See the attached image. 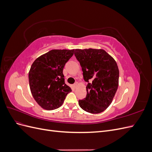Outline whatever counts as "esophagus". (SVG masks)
I'll list each match as a JSON object with an SVG mask.
<instances>
[{
	"mask_svg": "<svg viewBox=\"0 0 152 152\" xmlns=\"http://www.w3.org/2000/svg\"><path fill=\"white\" fill-rule=\"evenodd\" d=\"M78 86H79V83H78V82H75V83L74 84H73V87H75V88H76V87Z\"/></svg>",
	"mask_w": 152,
	"mask_h": 152,
	"instance_id": "1",
	"label": "esophagus"
}]
</instances>
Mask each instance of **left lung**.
<instances>
[{"instance_id":"obj_1","label":"left lung","mask_w":152,"mask_h":152,"mask_svg":"<svg viewBox=\"0 0 152 152\" xmlns=\"http://www.w3.org/2000/svg\"><path fill=\"white\" fill-rule=\"evenodd\" d=\"M75 56L88 82L87 95L79 104L84 111L99 113L112 102L118 86L119 70L115 59L103 49L75 50Z\"/></svg>"}]
</instances>
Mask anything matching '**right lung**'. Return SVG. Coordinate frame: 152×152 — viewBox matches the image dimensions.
<instances>
[{"label": "right lung", "mask_w": 152, "mask_h": 152, "mask_svg": "<svg viewBox=\"0 0 152 152\" xmlns=\"http://www.w3.org/2000/svg\"><path fill=\"white\" fill-rule=\"evenodd\" d=\"M74 49H53L37 58L28 73L32 96L41 107L53 110L60 107L72 89L65 82L63 73Z\"/></svg>", "instance_id": "obj_1"}]
</instances>
